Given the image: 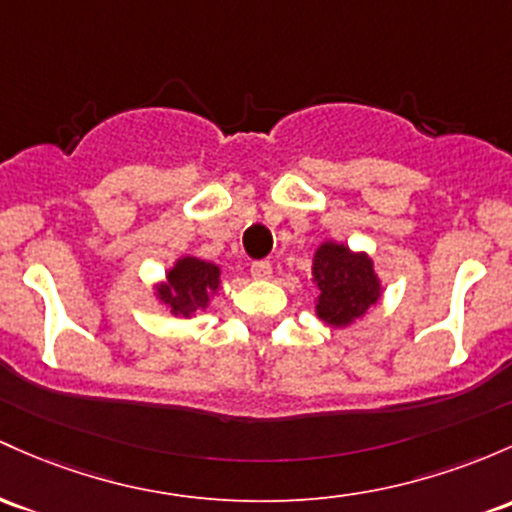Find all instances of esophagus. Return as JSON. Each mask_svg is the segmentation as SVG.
I'll return each mask as SVG.
<instances>
[{
    "label": "esophagus",
    "mask_w": 512,
    "mask_h": 512,
    "mask_svg": "<svg viewBox=\"0 0 512 512\" xmlns=\"http://www.w3.org/2000/svg\"><path fill=\"white\" fill-rule=\"evenodd\" d=\"M250 274L255 279H269L272 277V265L267 260H257L250 265Z\"/></svg>",
    "instance_id": "esophagus-1"
}]
</instances>
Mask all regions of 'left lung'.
Segmentation results:
<instances>
[{
  "label": "left lung",
  "mask_w": 512,
  "mask_h": 512,
  "mask_svg": "<svg viewBox=\"0 0 512 512\" xmlns=\"http://www.w3.org/2000/svg\"><path fill=\"white\" fill-rule=\"evenodd\" d=\"M313 284L318 286L316 316L330 328H347L381 296V282L367 252L342 243H320L313 255Z\"/></svg>",
  "instance_id": "obj_1"
}]
</instances>
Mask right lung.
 <instances>
[{
    "mask_svg": "<svg viewBox=\"0 0 512 512\" xmlns=\"http://www.w3.org/2000/svg\"><path fill=\"white\" fill-rule=\"evenodd\" d=\"M221 286V267L199 257H179L165 274V282L155 286L157 299L170 308L172 316L192 318L209 306L211 296Z\"/></svg>",
    "mask_w": 512,
    "mask_h": 512,
    "instance_id": "obj_1",
    "label": "right lung"
}]
</instances>
